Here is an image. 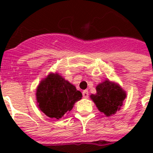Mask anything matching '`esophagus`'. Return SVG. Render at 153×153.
<instances>
[{
	"instance_id": "esophagus-1",
	"label": "esophagus",
	"mask_w": 153,
	"mask_h": 153,
	"mask_svg": "<svg viewBox=\"0 0 153 153\" xmlns=\"http://www.w3.org/2000/svg\"><path fill=\"white\" fill-rule=\"evenodd\" d=\"M82 96H83V98H87L89 97V92L88 91H82Z\"/></svg>"
}]
</instances>
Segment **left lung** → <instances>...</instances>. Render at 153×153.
<instances>
[{"label":"left lung","mask_w":153,"mask_h":153,"mask_svg":"<svg viewBox=\"0 0 153 153\" xmlns=\"http://www.w3.org/2000/svg\"><path fill=\"white\" fill-rule=\"evenodd\" d=\"M97 94H91V98L95 103L99 111L107 117L114 114L121 109L126 97V92L115 83L109 80L98 84L96 87Z\"/></svg>","instance_id":"left-lung-1"}]
</instances>
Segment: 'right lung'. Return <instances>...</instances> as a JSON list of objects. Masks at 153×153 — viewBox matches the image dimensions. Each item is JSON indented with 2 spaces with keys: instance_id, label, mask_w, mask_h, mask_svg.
I'll return each mask as SVG.
<instances>
[{
  "instance_id": "obj_1",
  "label": "right lung",
  "mask_w": 153,
  "mask_h": 153,
  "mask_svg": "<svg viewBox=\"0 0 153 153\" xmlns=\"http://www.w3.org/2000/svg\"><path fill=\"white\" fill-rule=\"evenodd\" d=\"M82 97V93L75 86L58 74H49L40 82L36 91L39 109L51 118H62Z\"/></svg>"
}]
</instances>
